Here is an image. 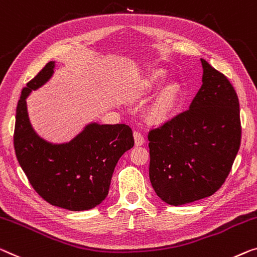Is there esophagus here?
<instances>
[{
	"mask_svg": "<svg viewBox=\"0 0 257 257\" xmlns=\"http://www.w3.org/2000/svg\"><path fill=\"white\" fill-rule=\"evenodd\" d=\"M134 140H135V145H136V147H141V145H143L144 142H145L144 136L142 135V134L139 133V132L134 133Z\"/></svg>",
	"mask_w": 257,
	"mask_h": 257,
	"instance_id": "esophagus-1",
	"label": "esophagus"
}]
</instances>
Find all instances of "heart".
<instances>
[{"instance_id": "1", "label": "heart", "mask_w": 257, "mask_h": 257, "mask_svg": "<svg viewBox=\"0 0 257 257\" xmlns=\"http://www.w3.org/2000/svg\"><path fill=\"white\" fill-rule=\"evenodd\" d=\"M167 75L164 71H156L147 79L144 86L147 89H157L166 82ZM180 99V87L178 84H168L160 91L158 97L149 109V117L156 123H164L174 115Z\"/></svg>"}]
</instances>
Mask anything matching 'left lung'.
Instances as JSON below:
<instances>
[{"label": "left lung", "instance_id": "1", "mask_svg": "<svg viewBox=\"0 0 257 257\" xmlns=\"http://www.w3.org/2000/svg\"><path fill=\"white\" fill-rule=\"evenodd\" d=\"M202 86L189 109L149 133L151 185L170 205L211 196L231 171L241 142L239 99L226 76L201 59Z\"/></svg>", "mask_w": 257, "mask_h": 257}]
</instances>
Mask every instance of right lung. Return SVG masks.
Returning <instances> with one entry per match:
<instances>
[{
    "label": "right lung",
    "mask_w": 257,
    "mask_h": 257,
    "mask_svg": "<svg viewBox=\"0 0 257 257\" xmlns=\"http://www.w3.org/2000/svg\"><path fill=\"white\" fill-rule=\"evenodd\" d=\"M51 61L22 91L16 110L14 145L17 160L33 189L49 204L84 211L100 204L108 195L118 159L134 147L127 124L91 122L66 143H51L31 124L26 98L54 74Z\"/></svg>",
    "instance_id": "obj_1"
}]
</instances>
